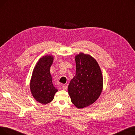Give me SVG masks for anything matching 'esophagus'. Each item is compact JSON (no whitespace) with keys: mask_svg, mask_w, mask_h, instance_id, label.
<instances>
[{"mask_svg":"<svg viewBox=\"0 0 135 135\" xmlns=\"http://www.w3.org/2000/svg\"><path fill=\"white\" fill-rule=\"evenodd\" d=\"M62 89L64 90H67V85H63L62 86Z\"/></svg>","mask_w":135,"mask_h":135,"instance_id":"1","label":"esophagus"}]
</instances>
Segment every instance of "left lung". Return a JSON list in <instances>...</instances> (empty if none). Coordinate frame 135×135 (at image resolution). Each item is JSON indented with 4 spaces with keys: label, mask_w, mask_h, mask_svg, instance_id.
<instances>
[{
    "label": "left lung",
    "mask_w": 135,
    "mask_h": 135,
    "mask_svg": "<svg viewBox=\"0 0 135 135\" xmlns=\"http://www.w3.org/2000/svg\"><path fill=\"white\" fill-rule=\"evenodd\" d=\"M75 75L68 87L72 102L81 109L94 103L103 89V76L97 61L89 54L80 52L75 57Z\"/></svg>",
    "instance_id": "8db88e82"
}]
</instances>
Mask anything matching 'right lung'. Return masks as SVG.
I'll return each mask as SVG.
<instances>
[{
    "label": "right lung",
    "mask_w": 135,
    "mask_h": 135,
    "mask_svg": "<svg viewBox=\"0 0 135 135\" xmlns=\"http://www.w3.org/2000/svg\"><path fill=\"white\" fill-rule=\"evenodd\" d=\"M54 60V57L50 55L40 58L34 68L30 81V90L33 97L42 104L51 102L58 91L52 84L50 70Z\"/></svg>",
    "instance_id": "add662e5"
}]
</instances>
